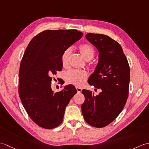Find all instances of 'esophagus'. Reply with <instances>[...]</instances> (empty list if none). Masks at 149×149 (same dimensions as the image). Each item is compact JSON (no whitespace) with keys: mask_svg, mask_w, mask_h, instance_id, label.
<instances>
[{"mask_svg":"<svg viewBox=\"0 0 149 149\" xmlns=\"http://www.w3.org/2000/svg\"><path fill=\"white\" fill-rule=\"evenodd\" d=\"M76 88H77V92H78V93H80L81 92V90H82V89H81V88L79 87H76Z\"/></svg>","mask_w":149,"mask_h":149,"instance_id":"esophagus-1","label":"esophagus"}]
</instances>
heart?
Here are the masks:
<instances>
[{
  "instance_id": "b5f03b06",
  "label": "heart",
  "mask_w": 149,
  "mask_h": 149,
  "mask_svg": "<svg viewBox=\"0 0 149 149\" xmlns=\"http://www.w3.org/2000/svg\"><path fill=\"white\" fill-rule=\"evenodd\" d=\"M79 51L85 60H91L95 56V51L91 45L87 44H82L79 45ZM71 53L70 48L65 49L62 54V63L63 67L68 65V60ZM65 80L68 84L74 85L76 86H81L84 84L87 78V72L84 70L72 69L65 72L64 76Z\"/></svg>"
}]
</instances>
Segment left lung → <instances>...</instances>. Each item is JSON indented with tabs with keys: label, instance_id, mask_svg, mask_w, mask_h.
<instances>
[{
	"label": "left lung",
	"instance_id": "1",
	"mask_svg": "<svg viewBox=\"0 0 149 149\" xmlns=\"http://www.w3.org/2000/svg\"><path fill=\"white\" fill-rule=\"evenodd\" d=\"M86 38L98 51V62L88 83L102 90L98 95L83 89L84 120L91 126L109 125L120 114L129 95L130 68L120 44L109 36L87 33Z\"/></svg>",
	"mask_w": 149,
	"mask_h": 149
}]
</instances>
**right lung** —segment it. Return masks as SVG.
Listing matches in <instances>:
<instances>
[{
    "instance_id": "1",
    "label": "right lung",
    "mask_w": 149,
    "mask_h": 149,
    "mask_svg": "<svg viewBox=\"0 0 149 149\" xmlns=\"http://www.w3.org/2000/svg\"><path fill=\"white\" fill-rule=\"evenodd\" d=\"M82 36L76 29L45 30L30 41L24 54L19 69L20 98L29 116L42 128H55L62 122L65 107L77 93L72 85L54 93L51 81L62 69L63 51Z\"/></svg>"
}]
</instances>
